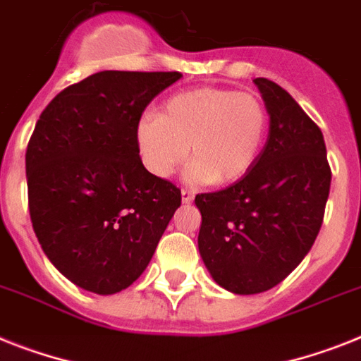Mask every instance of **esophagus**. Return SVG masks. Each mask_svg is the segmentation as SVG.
I'll return each instance as SVG.
<instances>
[{
	"label": "esophagus",
	"instance_id": "34e87169",
	"mask_svg": "<svg viewBox=\"0 0 361 361\" xmlns=\"http://www.w3.org/2000/svg\"><path fill=\"white\" fill-rule=\"evenodd\" d=\"M180 195H183V202L193 201V192H190V190H183V192H180Z\"/></svg>",
	"mask_w": 361,
	"mask_h": 361
}]
</instances>
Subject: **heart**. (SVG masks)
<instances>
[{
    "instance_id": "obj_1",
    "label": "heart",
    "mask_w": 361,
    "mask_h": 361,
    "mask_svg": "<svg viewBox=\"0 0 361 361\" xmlns=\"http://www.w3.org/2000/svg\"><path fill=\"white\" fill-rule=\"evenodd\" d=\"M267 129L269 112L258 95L207 86L169 95L160 114L142 116L136 145L154 177H169L190 153V180L225 186L255 168Z\"/></svg>"
}]
</instances>
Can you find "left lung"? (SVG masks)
Instances as JSON below:
<instances>
[{
  "label": "left lung",
  "mask_w": 361,
  "mask_h": 361,
  "mask_svg": "<svg viewBox=\"0 0 361 361\" xmlns=\"http://www.w3.org/2000/svg\"><path fill=\"white\" fill-rule=\"evenodd\" d=\"M269 136L255 168L225 190L195 195L199 252L214 281L238 295L281 284L314 245L330 192L323 133L276 82L255 79Z\"/></svg>",
  "instance_id": "left-lung-1"
}]
</instances>
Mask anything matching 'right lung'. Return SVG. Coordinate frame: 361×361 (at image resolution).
Listing matches in <instances>:
<instances>
[{
  "mask_svg": "<svg viewBox=\"0 0 361 361\" xmlns=\"http://www.w3.org/2000/svg\"><path fill=\"white\" fill-rule=\"evenodd\" d=\"M178 71H99L44 109L25 153L29 214L46 256L97 295L145 271L180 190L144 168L136 123Z\"/></svg>",
  "mask_w": 361,
  "mask_h": 361,
  "instance_id": "1",
  "label": "right lung"
}]
</instances>
